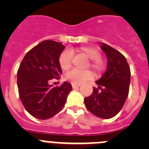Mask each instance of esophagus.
Here are the masks:
<instances>
[{
  "instance_id": "34e87169",
  "label": "esophagus",
  "mask_w": 149,
  "mask_h": 149,
  "mask_svg": "<svg viewBox=\"0 0 149 149\" xmlns=\"http://www.w3.org/2000/svg\"><path fill=\"white\" fill-rule=\"evenodd\" d=\"M72 88H73V89H76V88H78L79 86H81V84H72Z\"/></svg>"
}]
</instances>
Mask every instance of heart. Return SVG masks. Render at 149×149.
<instances>
[{"instance_id": "heart-1", "label": "heart", "mask_w": 149, "mask_h": 149, "mask_svg": "<svg viewBox=\"0 0 149 149\" xmlns=\"http://www.w3.org/2000/svg\"><path fill=\"white\" fill-rule=\"evenodd\" d=\"M79 53L84 54L88 59L90 60L87 66L93 68L95 72L100 74L104 70L105 64L101 59V53L98 49L93 47H81L77 49L64 50L62 51L59 56L58 63L60 68L63 70H68L72 67V53ZM93 77V72L90 70H77L72 69L65 74V79L66 81L74 84H81L84 81L90 80Z\"/></svg>"}]
</instances>
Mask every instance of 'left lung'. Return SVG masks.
I'll return each mask as SVG.
<instances>
[{"label":"left lung","instance_id":"obj_1","mask_svg":"<svg viewBox=\"0 0 149 149\" xmlns=\"http://www.w3.org/2000/svg\"><path fill=\"white\" fill-rule=\"evenodd\" d=\"M101 45L107 59V71L95 82L98 89L93 88V93L84 98V103L93 115L110 119L122 110L127 99L131 70L126 58L119 51L105 43Z\"/></svg>","mask_w":149,"mask_h":149}]
</instances>
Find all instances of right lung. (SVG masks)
I'll return each mask as SVG.
<instances>
[{
    "instance_id": "add662e5",
    "label": "right lung",
    "mask_w": 149,
    "mask_h": 149,
    "mask_svg": "<svg viewBox=\"0 0 149 149\" xmlns=\"http://www.w3.org/2000/svg\"><path fill=\"white\" fill-rule=\"evenodd\" d=\"M65 46L53 40L43 41L26 54L17 72L19 97L24 108L39 119H48L63 108L72 89L70 83L60 86L50 85L60 78L62 69L58 58Z\"/></svg>"
}]
</instances>
